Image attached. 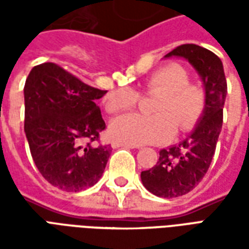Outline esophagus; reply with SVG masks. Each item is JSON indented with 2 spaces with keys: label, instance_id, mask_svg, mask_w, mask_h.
<instances>
[{
  "label": "esophagus",
  "instance_id": "obj_1",
  "mask_svg": "<svg viewBox=\"0 0 249 249\" xmlns=\"http://www.w3.org/2000/svg\"><path fill=\"white\" fill-rule=\"evenodd\" d=\"M112 146H113V148H120V146H123V148H132V149L139 148V145L129 144V142H121V141H113V142H112Z\"/></svg>",
  "mask_w": 249,
  "mask_h": 249
}]
</instances>
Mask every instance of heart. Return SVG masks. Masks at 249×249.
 Instances as JSON below:
<instances>
[{"instance_id": "b5f03b06", "label": "heart", "mask_w": 249, "mask_h": 249, "mask_svg": "<svg viewBox=\"0 0 249 249\" xmlns=\"http://www.w3.org/2000/svg\"><path fill=\"white\" fill-rule=\"evenodd\" d=\"M142 92L159 94L153 104V116L124 114L110 125L114 140L135 145L167 142L178 132H187L196 125L207 103L204 89L189 81L187 69L178 64H168L153 71L142 84ZM140 100L139 93L128 87L110 90L105 100L107 110L119 113L133 108Z\"/></svg>"}]
</instances>
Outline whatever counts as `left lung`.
<instances>
[{
  "instance_id": "1",
  "label": "left lung",
  "mask_w": 249,
  "mask_h": 249,
  "mask_svg": "<svg viewBox=\"0 0 249 249\" xmlns=\"http://www.w3.org/2000/svg\"><path fill=\"white\" fill-rule=\"evenodd\" d=\"M184 57L203 78L205 109L187 139L178 145L160 151L153 168L141 172L144 187L159 197H178L191 192L208 171L223 126V107L227 96L223 62L213 52L195 44L175 48L165 57Z\"/></svg>"
}]
</instances>
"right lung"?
Listing matches in <instances>:
<instances>
[{"mask_svg": "<svg viewBox=\"0 0 249 249\" xmlns=\"http://www.w3.org/2000/svg\"><path fill=\"white\" fill-rule=\"evenodd\" d=\"M105 93L54 62L30 71L24 88L25 135L36 167L52 185L78 192L103 176L110 145L100 142L107 125L97 100Z\"/></svg>", "mask_w": 249, "mask_h": 249, "instance_id": "obj_1", "label": "right lung"}]
</instances>
